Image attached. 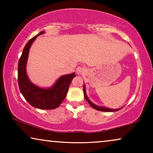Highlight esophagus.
I'll use <instances>...</instances> for the list:
<instances>
[{"label":"esophagus","mask_w":153,"mask_h":153,"mask_svg":"<svg viewBox=\"0 0 153 153\" xmlns=\"http://www.w3.org/2000/svg\"><path fill=\"white\" fill-rule=\"evenodd\" d=\"M85 71H86V68H85V67H78V68H76V72L78 73V74H83V73H84Z\"/></svg>","instance_id":"1"}]
</instances>
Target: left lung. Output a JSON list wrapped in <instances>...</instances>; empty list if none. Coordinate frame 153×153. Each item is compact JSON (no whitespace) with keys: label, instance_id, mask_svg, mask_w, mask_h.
<instances>
[{"label":"left lung","instance_id":"8db88e82","mask_svg":"<svg viewBox=\"0 0 153 153\" xmlns=\"http://www.w3.org/2000/svg\"><path fill=\"white\" fill-rule=\"evenodd\" d=\"M83 93H84V97L85 98V100H87V102H88V104L91 105L92 107L93 108H95L96 110H98V111H108V112H114V111H119L120 109V108H119V109H111V108H106V107H102V106H98L97 105H95V104H94L93 102H91L90 101V100L88 98L87 95H86V93H85V85H83Z\"/></svg>","mask_w":153,"mask_h":153}]
</instances>
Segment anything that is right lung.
I'll return each instance as SVG.
<instances>
[{
  "label": "right lung",
  "mask_w": 153,
  "mask_h": 153,
  "mask_svg": "<svg viewBox=\"0 0 153 153\" xmlns=\"http://www.w3.org/2000/svg\"><path fill=\"white\" fill-rule=\"evenodd\" d=\"M45 33L42 31L29 40L24 48L18 63V84L21 93L31 106L40 109H53L58 107L65 98L74 73L60 76L50 88H41L33 84L26 74V67L29 49L37 36Z\"/></svg>",
  "instance_id": "obj_1"
}]
</instances>
